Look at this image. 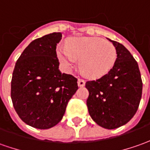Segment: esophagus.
Returning <instances> with one entry per match:
<instances>
[{
  "label": "esophagus",
  "mask_w": 150,
  "mask_h": 150,
  "mask_svg": "<svg viewBox=\"0 0 150 150\" xmlns=\"http://www.w3.org/2000/svg\"><path fill=\"white\" fill-rule=\"evenodd\" d=\"M85 84V81L82 79H78V85L79 87H83Z\"/></svg>",
  "instance_id": "obj_1"
}]
</instances>
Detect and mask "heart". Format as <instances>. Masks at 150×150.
<instances>
[{"mask_svg":"<svg viewBox=\"0 0 150 150\" xmlns=\"http://www.w3.org/2000/svg\"><path fill=\"white\" fill-rule=\"evenodd\" d=\"M57 57L68 70L75 68L79 60V69L85 76L98 79L108 74L115 65L117 52L115 46L96 37L72 38L66 47H58Z\"/></svg>","mask_w":150,"mask_h":150,"instance_id":"heart-1","label":"heart"}]
</instances>
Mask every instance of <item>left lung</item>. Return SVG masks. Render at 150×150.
<instances>
[{"label": "left lung", "instance_id": "1", "mask_svg": "<svg viewBox=\"0 0 150 150\" xmlns=\"http://www.w3.org/2000/svg\"><path fill=\"white\" fill-rule=\"evenodd\" d=\"M110 41L117 52L115 65L99 79L87 81L85 87L89 93L86 103L90 117L98 126L112 130L126 124L136 113L143 83L131 52L121 43Z\"/></svg>", "mask_w": 150, "mask_h": 150}]
</instances>
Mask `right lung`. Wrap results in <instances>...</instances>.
<instances>
[{
	"label": "right lung",
	"mask_w": 150,
	"mask_h": 150,
	"mask_svg": "<svg viewBox=\"0 0 150 150\" xmlns=\"http://www.w3.org/2000/svg\"><path fill=\"white\" fill-rule=\"evenodd\" d=\"M62 33L29 43L15 63L11 96L15 112L27 125L44 130L61 122L78 89L77 79L59 71L57 45Z\"/></svg>",
	"instance_id": "obj_1"
}]
</instances>
